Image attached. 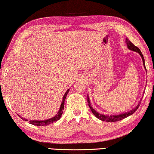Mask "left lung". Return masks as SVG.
I'll list each match as a JSON object with an SVG mask.
<instances>
[{"mask_svg":"<svg viewBox=\"0 0 154 154\" xmlns=\"http://www.w3.org/2000/svg\"><path fill=\"white\" fill-rule=\"evenodd\" d=\"M126 43L127 47H128V49L133 51H135V52L138 53L140 55V56L142 57V62H143L144 69H145V70H146V67H145V63H144V58L143 55H142V53L141 51H140V50L137 47V46H135L133 43H131V42L129 41L128 39H127V38L126 39ZM88 106H89V107H90L91 111H92L93 114L94 115L95 117H97L98 119H99L100 120H101V121H103V122H114L119 121V120L123 119H124V118H126L127 117H128V116L133 115V113H134L135 111L137 110V108H139L140 103H141V101L139 102V103L137 104V106H135L134 108L129 111V112L122 113V114L117 115H105L101 114V113L97 112V111H96L94 109L92 108V106H91L90 101V99H89L88 95Z\"/></svg>","mask_w":154,"mask_h":154,"instance_id":"obj_1","label":"left lung"}]
</instances>
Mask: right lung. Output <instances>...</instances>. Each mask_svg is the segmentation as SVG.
<instances>
[{
    "instance_id": "1",
    "label": "right lung",
    "mask_w": 154,
    "mask_h": 154,
    "mask_svg": "<svg viewBox=\"0 0 154 154\" xmlns=\"http://www.w3.org/2000/svg\"><path fill=\"white\" fill-rule=\"evenodd\" d=\"M69 89L66 91L64 94L63 98H62V103H61V106H60V110L58 111V112L57 113V115L54 116V117L51 118V119H46V120H30L29 121V123L32 124V125H35V126H47L48 124H51L53 123V122L57 121V120H59L60 119L61 116L62 115V112H63V110H64V101H65V99H66V95H67V94L69 92ZM19 117H20L22 119L24 120V121H28L27 119H25V118H23L21 117V116L19 115Z\"/></svg>"
}]
</instances>
